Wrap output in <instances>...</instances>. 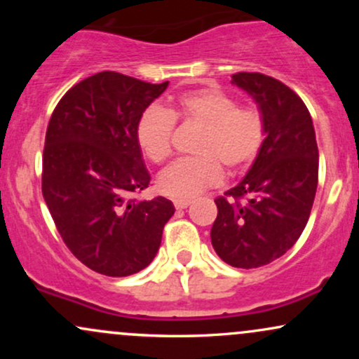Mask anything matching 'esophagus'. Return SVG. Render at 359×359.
<instances>
[{"mask_svg": "<svg viewBox=\"0 0 359 359\" xmlns=\"http://www.w3.org/2000/svg\"><path fill=\"white\" fill-rule=\"evenodd\" d=\"M191 203H192L191 199H175L174 205H175V209H185L191 205Z\"/></svg>", "mask_w": 359, "mask_h": 359, "instance_id": "esophagus-1", "label": "esophagus"}]
</instances>
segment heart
Returning <instances> with one entry per match:
<instances>
[{
  "label": "heart",
  "instance_id": "b5f03b06",
  "mask_svg": "<svg viewBox=\"0 0 359 359\" xmlns=\"http://www.w3.org/2000/svg\"><path fill=\"white\" fill-rule=\"evenodd\" d=\"M175 121L196 123L203 135L194 158H180L158 175L160 192L174 199H192L222 180V167L238 170L257 158L265 143V118L259 109L238 106L228 93L194 89L168 101L167 108L150 106L140 114L135 138L150 162L162 163L172 154Z\"/></svg>",
  "mask_w": 359,
  "mask_h": 359
}]
</instances>
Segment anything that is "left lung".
<instances>
[{
  "label": "left lung",
  "mask_w": 359,
  "mask_h": 359,
  "mask_svg": "<svg viewBox=\"0 0 359 359\" xmlns=\"http://www.w3.org/2000/svg\"><path fill=\"white\" fill-rule=\"evenodd\" d=\"M231 82L257 102L266 137L241 182L226 192L229 199L214 201L211 243L228 265L258 269L285 255L306 228L319 150L311 113L283 82L258 72H238Z\"/></svg>",
  "instance_id": "8db88e82"
}]
</instances>
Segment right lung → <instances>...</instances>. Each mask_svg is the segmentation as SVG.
Masks as SVG:
<instances>
[{"mask_svg": "<svg viewBox=\"0 0 359 359\" xmlns=\"http://www.w3.org/2000/svg\"><path fill=\"white\" fill-rule=\"evenodd\" d=\"M167 86L94 74L64 94L48 121L43 199L74 257L101 275L128 277L150 265L175 212L165 197L130 199L150 184L135 126Z\"/></svg>", "mask_w": 359, "mask_h": 359, "instance_id": "obj_1", "label": "right lung"}]
</instances>
